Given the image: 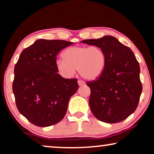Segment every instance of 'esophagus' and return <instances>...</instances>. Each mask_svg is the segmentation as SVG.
Returning a JSON list of instances; mask_svg holds the SVG:
<instances>
[{"instance_id":"obj_1","label":"esophagus","mask_w":154,"mask_h":154,"mask_svg":"<svg viewBox=\"0 0 154 154\" xmlns=\"http://www.w3.org/2000/svg\"><path fill=\"white\" fill-rule=\"evenodd\" d=\"M78 83H79V85H80V86H81V85H85V82H84L83 81H81V80H79V81H78Z\"/></svg>"}]
</instances>
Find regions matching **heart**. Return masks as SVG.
Here are the masks:
<instances>
[{
    "label": "heart",
    "mask_w": 154,
    "mask_h": 154,
    "mask_svg": "<svg viewBox=\"0 0 154 154\" xmlns=\"http://www.w3.org/2000/svg\"><path fill=\"white\" fill-rule=\"evenodd\" d=\"M56 67L64 78H71L76 69L84 79L94 81L100 78L106 66V58L103 50L97 46L77 45L66 48Z\"/></svg>",
    "instance_id": "obj_1"
}]
</instances>
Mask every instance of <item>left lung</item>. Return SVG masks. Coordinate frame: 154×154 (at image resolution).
Returning <instances> with one entry per match:
<instances>
[{"label":"left lung","mask_w":154,"mask_h":154,"mask_svg":"<svg viewBox=\"0 0 154 154\" xmlns=\"http://www.w3.org/2000/svg\"><path fill=\"white\" fill-rule=\"evenodd\" d=\"M82 43L101 48L106 58L102 75L87 82L92 113L104 123L123 121L136 110L142 91L140 64L133 52L111 35Z\"/></svg>","instance_id":"8db88e82"}]
</instances>
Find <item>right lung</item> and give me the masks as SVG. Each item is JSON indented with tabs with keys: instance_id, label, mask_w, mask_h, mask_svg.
I'll list each match as a JSON object with an SVG mask.
<instances>
[{
	"instance_id": "add662e5",
	"label": "right lung",
	"mask_w": 154,
	"mask_h": 154,
	"mask_svg": "<svg viewBox=\"0 0 154 154\" xmlns=\"http://www.w3.org/2000/svg\"><path fill=\"white\" fill-rule=\"evenodd\" d=\"M72 42L39 39L21 53L12 84L17 107L33 125L48 127L62 121L71 97L79 89L76 79L57 73V54Z\"/></svg>"
}]
</instances>
